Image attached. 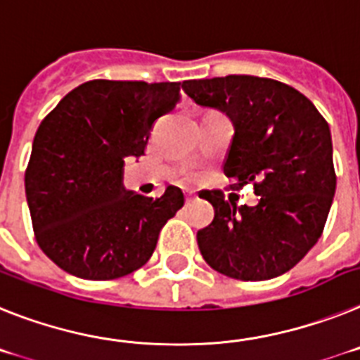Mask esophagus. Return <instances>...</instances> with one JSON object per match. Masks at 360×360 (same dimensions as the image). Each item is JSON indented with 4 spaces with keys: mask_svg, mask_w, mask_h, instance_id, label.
I'll use <instances>...</instances> for the list:
<instances>
[{
    "mask_svg": "<svg viewBox=\"0 0 360 360\" xmlns=\"http://www.w3.org/2000/svg\"><path fill=\"white\" fill-rule=\"evenodd\" d=\"M195 201V198H193V195H186V205H190V202H193Z\"/></svg>",
    "mask_w": 360,
    "mask_h": 360,
    "instance_id": "obj_1",
    "label": "esophagus"
}]
</instances>
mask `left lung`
Returning a JSON list of instances; mask_svg holds the SVG:
<instances>
[{"label": "left lung", "mask_w": 360, "mask_h": 360, "mask_svg": "<svg viewBox=\"0 0 360 360\" xmlns=\"http://www.w3.org/2000/svg\"><path fill=\"white\" fill-rule=\"evenodd\" d=\"M183 90L232 121L230 190L254 184L259 195L255 206H237L219 190L205 193L215 215L198 232L202 259L232 279L286 274L315 246L335 195L330 127L299 90L268 77L190 79Z\"/></svg>", "instance_id": "8db88e82"}]
</instances>
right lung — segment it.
<instances>
[{"label": "right lung", "instance_id": "obj_1", "mask_svg": "<svg viewBox=\"0 0 360 360\" xmlns=\"http://www.w3.org/2000/svg\"><path fill=\"white\" fill-rule=\"evenodd\" d=\"M181 83L86 81L37 128L25 193L39 248L81 279L110 281L152 257L159 232L184 205L177 186L152 199L124 188L127 158L145 154L155 120Z\"/></svg>", "mask_w": 360, "mask_h": 360}]
</instances>
